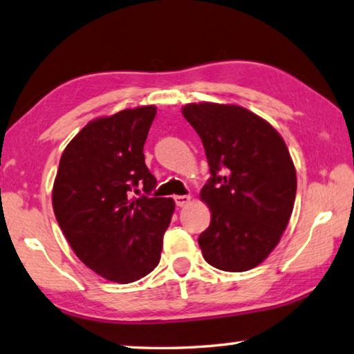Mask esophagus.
<instances>
[{"label": "esophagus", "mask_w": 354, "mask_h": 354, "mask_svg": "<svg viewBox=\"0 0 354 354\" xmlns=\"http://www.w3.org/2000/svg\"><path fill=\"white\" fill-rule=\"evenodd\" d=\"M174 200H176V205L182 208V206H186L191 202V197L189 196H176Z\"/></svg>", "instance_id": "obj_1"}]
</instances>
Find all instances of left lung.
Masks as SVG:
<instances>
[{"label": "left lung", "instance_id": "left-lung-1", "mask_svg": "<svg viewBox=\"0 0 354 354\" xmlns=\"http://www.w3.org/2000/svg\"><path fill=\"white\" fill-rule=\"evenodd\" d=\"M183 117L202 138L211 178L200 198L211 223L198 237L206 262L242 272L276 248L296 198V168L281 134L237 104L189 103Z\"/></svg>", "mask_w": 354, "mask_h": 354}]
</instances>
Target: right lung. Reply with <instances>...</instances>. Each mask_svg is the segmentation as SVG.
<instances>
[{
    "label": "right lung",
    "mask_w": 354,
    "mask_h": 354,
    "mask_svg": "<svg viewBox=\"0 0 354 354\" xmlns=\"http://www.w3.org/2000/svg\"><path fill=\"white\" fill-rule=\"evenodd\" d=\"M156 112L140 106L92 120L66 146L53 182V212L71 248L111 282H136L156 268L176 208L172 198L131 196L157 185L143 154Z\"/></svg>",
    "instance_id": "obj_1"
}]
</instances>
